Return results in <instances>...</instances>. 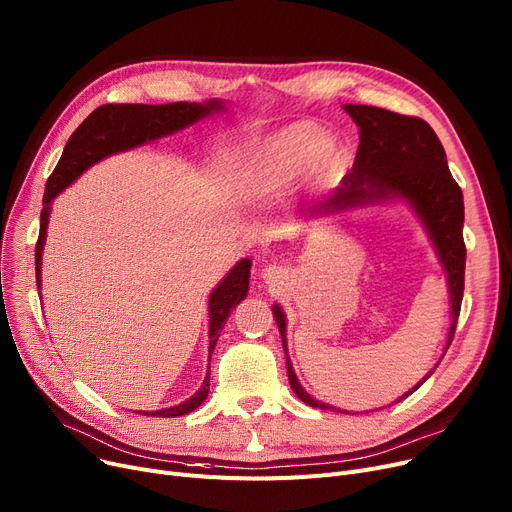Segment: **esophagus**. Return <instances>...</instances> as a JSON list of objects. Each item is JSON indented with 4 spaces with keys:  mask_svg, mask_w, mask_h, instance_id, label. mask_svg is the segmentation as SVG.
<instances>
[{
    "mask_svg": "<svg viewBox=\"0 0 512 512\" xmlns=\"http://www.w3.org/2000/svg\"><path fill=\"white\" fill-rule=\"evenodd\" d=\"M276 274H278V267H265V274L263 276L272 280V278H276Z\"/></svg>",
    "mask_w": 512,
    "mask_h": 512,
    "instance_id": "obj_1",
    "label": "esophagus"
}]
</instances>
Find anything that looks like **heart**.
Segmentation results:
<instances>
[{
	"label": "heart",
	"mask_w": 512,
	"mask_h": 512,
	"mask_svg": "<svg viewBox=\"0 0 512 512\" xmlns=\"http://www.w3.org/2000/svg\"><path fill=\"white\" fill-rule=\"evenodd\" d=\"M317 151V134L303 124L292 126L259 151L255 159L257 176L267 188L286 186L311 164Z\"/></svg>",
	"instance_id": "obj_1"
}]
</instances>
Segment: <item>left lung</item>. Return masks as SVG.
Returning <instances> with one entry per match:
<instances>
[{
  "label": "left lung",
  "mask_w": 512,
  "mask_h": 512,
  "mask_svg": "<svg viewBox=\"0 0 512 512\" xmlns=\"http://www.w3.org/2000/svg\"><path fill=\"white\" fill-rule=\"evenodd\" d=\"M344 110L361 128V143L355 164L353 170L342 178L336 193L326 201L317 203L311 209V215L384 201L390 197H405L427 226V232L432 236L448 274L452 303L448 348L454 338L463 303L467 249L463 240V191L448 170L444 147L434 128L417 116H402L375 105H344ZM274 317L286 351V321L278 305H274ZM286 369L290 388L303 402L315 409L334 411V407L315 400L303 390L288 355ZM427 378H423L421 384ZM419 386H415L409 394H413ZM409 394L402 398H407Z\"/></svg>",
  "instance_id": "1"
}]
</instances>
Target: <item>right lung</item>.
Masks as SVG:
<instances>
[{"label": "right lung", "instance_id": "1", "mask_svg": "<svg viewBox=\"0 0 512 512\" xmlns=\"http://www.w3.org/2000/svg\"><path fill=\"white\" fill-rule=\"evenodd\" d=\"M220 101H207V103H166V105H143V103H105L99 105L95 112L87 116V120L80 124L72 137L68 139L64 153L58 161L56 170L51 172L45 184L43 195V211H41V228L39 238L35 245V272H37V288H41V253L47 232V220L51 201L56 199L68 184H72L87 168L97 164L99 159L126 151L132 147H139L147 141H155L172 134L184 126H191L201 118L209 116L211 112L220 110ZM249 274H251V261L242 259L236 263L234 270L224 278V282L211 292L209 297V359L218 342L222 328L230 311L247 297L249 290ZM209 392V378H205L203 386L197 394L184 400L178 407H170L164 411H153L141 415H159V417H180L195 411L201 402L207 398Z\"/></svg>", "mask_w": 512, "mask_h": 512}]
</instances>
